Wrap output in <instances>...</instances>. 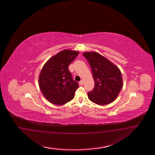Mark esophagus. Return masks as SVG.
Returning a JSON list of instances; mask_svg holds the SVG:
<instances>
[{"label":"esophagus","mask_w":155,"mask_h":155,"mask_svg":"<svg viewBox=\"0 0 155 155\" xmlns=\"http://www.w3.org/2000/svg\"><path fill=\"white\" fill-rule=\"evenodd\" d=\"M80 84L81 85H83L84 84V81L83 80H81L80 82Z\"/></svg>","instance_id":"esophagus-1"}]
</instances>
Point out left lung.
Wrapping results in <instances>:
<instances>
[{"instance_id":"1","label":"left lung","mask_w":155,"mask_h":155,"mask_svg":"<svg viewBox=\"0 0 155 155\" xmlns=\"http://www.w3.org/2000/svg\"><path fill=\"white\" fill-rule=\"evenodd\" d=\"M83 54L89 63L95 83L94 89L87 94L88 98L100 106L113 102L123 86L120 69L97 52H84Z\"/></svg>"}]
</instances>
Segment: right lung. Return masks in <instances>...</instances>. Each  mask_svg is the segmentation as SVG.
Instances as JSON below:
<instances>
[{
    "label": "right lung",
    "mask_w": 155,
    "mask_h": 155,
    "mask_svg": "<svg viewBox=\"0 0 155 155\" xmlns=\"http://www.w3.org/2000/svg\"><path fill=\"white\" fill-rule=\"evenodd\" d=\"M79 52L64 49L51 57L38 77V86L44 97L56 105H62L74 97L78 83L71 77L68 66Z\"/></svg>",
    "instance_id": "1"
}]
</instances>
